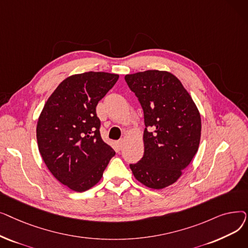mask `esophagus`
<instances>
[{"instance_id":"esophagus-1","label":"esophagus","mask_w":248,"mask_h":248,"mask_svg":"<svg viewBox=\"0 0 248 248\" xmlns=\"http://www.w3.org/2000/svg\"><path fill=\"white\" fill-rule=\"evenodd\" d=\"M124 140H120L119 141H117V148H119L120 150L123 148V146H124Z\"/></svg>"}]
</instances>
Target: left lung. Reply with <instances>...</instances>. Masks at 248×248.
<instances>
[{
	"mask_svg": "<svg viewBox=\"0 0 248 248\" xmlns=\"http://www.w3.org/2000/svg\"><path fill=\"white\" fill-rule=\"evenodd\" d=\"M124 79L144 110V157L129 165L135 178L152 189L174 184L197 153L200 112L178 78L168 71L147 70Z\"/></svg>",
	"mask_w": 248,
	"mask_h": 248,
	"instance_id": "left-lung-1",
	"label": "left lung"
}]
</instances>
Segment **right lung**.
Here are the masks:
<instances>
[{
    "label": "right lung",
    "instance_id": "obj_1",
    "mask_svg": "<svg viewBox=\"0 0 248 248\" xmlns=\"http://www.w3.org/2000/svg\"><path fill=\"white\" fill-rule=\"evenodd\" d=\"M119 77L89 71L65 78L39 115V152L50 173L72 191L96 185L115 155L100 137L95 108Z\"/></svg>",
    "mask_w": 248,
    "mask_h": 248
}]
</instances>
